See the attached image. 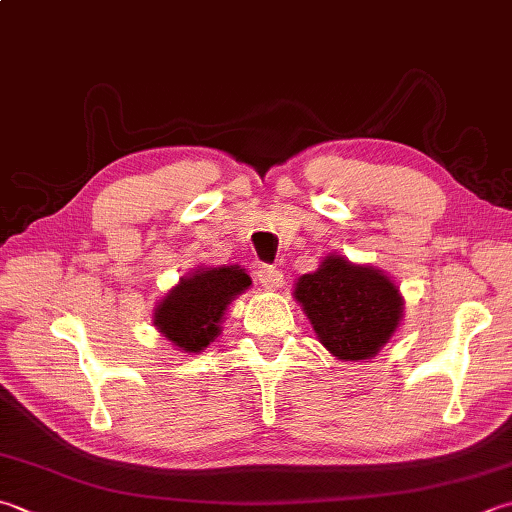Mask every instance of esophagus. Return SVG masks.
I'll list each match as a JSON object with an SVG mask.
<instances>
[{
  "label": "esophagus",
  "instance_id": "34e87169",
  "mask_svg": "<svg viewBox=\"0 0 512 512\" xmlns=\"http://www.w3.org/2000/svg\"><path fill=\"white\" fill-rule=\"evenodd\" d=\"M257 277H259V284H262L268 290H277V288L284 286L282 270L275 268V266H262V268H259Z\"/></svg>",
  "mask_w": 512,
  "mask_h": 512
}]
</instances>
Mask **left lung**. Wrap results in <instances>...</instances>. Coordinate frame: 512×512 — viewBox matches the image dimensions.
<instances>
[{"instance_id": "obj_1", "label": "left lung", "mask_w": 512, "mask_h": 512, "mask_svg": "<svg viewBox=\"0 0 512 512\" xmlns=\"http://www.w3.org/2000/svg\"><path fill=\"white\" fill-rule=\"evenodd\" d=\"M293 295L319 342L344 362L375 357L404 313L393 279L342 255H328L315 273L299 277Z\"/></svg>"}]
</instances>
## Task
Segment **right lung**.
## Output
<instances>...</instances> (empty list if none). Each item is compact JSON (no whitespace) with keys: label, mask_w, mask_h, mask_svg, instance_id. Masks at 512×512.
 <instances>
[{"label":"right lung","mask_w":512,"mask_h":512,"mask_svg":"<svg viewBox=\"0 0 512 512\" xmlns=\"http://www.w3.org/2000/svg\"><path fill=\"white\" fill-rule=\"evenodd\" d=\"M253 284L242 266L197 268L159 302L153 324L184 353H199L219 335L228 304Z\"/></svg>","instance_id":"right-lung-1"}]
</instances>
